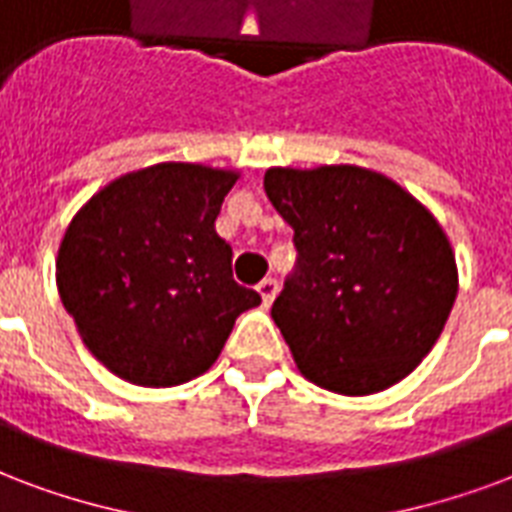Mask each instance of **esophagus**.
Instances as JSON below:
<instances>
[{"label": "esophagus", "mask_w": 512, "mask_h": 512, "mask_svg": "<svg viewBox=\"0 0 512 512\" xmlns=\"http://www.w3.org/2000/svg\"><path fill=\"white\" fill-rule=\"evenodd\" d=\"M256 291L261 294V302H264V305H272V299H275V294H278V280L264 278L259 286H256Z\"/></svg>", "instance_id": "esophagus-1"}]
</instances>
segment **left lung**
Returning <instances> with one entry per match:
<instances>
[{
  "instance_id": "1",
  "label": "left lung",
  "mask_w": 512,
  "mask_h": 512,
  "mask_svg": "<svg viewBox=\"0 0 512 512\" xmlns=\"http://www.w3.org/2000/svg\"><path fill=\"white\" fill-rule=\"evenodd\" d=\"M264 191L294 229L297 270L272 318L299 372L345 397L407 378L459 291L443 226L399 183L353 164L272 167Z\"/></svg>"
}]
</instances>
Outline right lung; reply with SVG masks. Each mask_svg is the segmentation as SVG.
<instances>
[{"mask_svg":"<svg viewBox=\"0 0 512 512\" xmlns=\"http://www.w3.org/2000/svg\"><path fill=\"white\" fill-rule=\"evenodd\" d=\"M232 169L164 161L96 191L64 232L61 302L96 359L134 386L169 388L218 359L237 315L261 302L232 278L215 232Z\"/></svg>","mask_w":512,"mask_h":512,"instance_id":"obj_1","label":"right lung"}]
</instances>
